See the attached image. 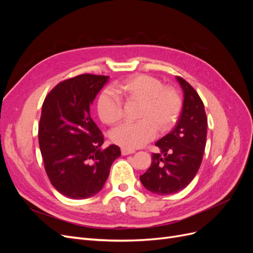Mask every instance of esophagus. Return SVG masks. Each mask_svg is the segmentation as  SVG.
Here are the masks:
<instances>
[{"mask_svg":"<svg viewBox=\"0 0 253 253\" xmlns=\"http://www.w3.org/2000/svg\"><path fill=\"white\" fill-rule=\"evenodd\" d=\"M135 151L134 150H128V149H126V148H122L121 149V154L122 155H129V154H133Z\"/></svg>","mask_w":253,"mask_h":253,"instance_id":"1","label":"esophagus"}]
</instances>
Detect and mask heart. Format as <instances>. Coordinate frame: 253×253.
<instances>
[{
    "label": "heart",
    "mask_w": 253,
    "mask_h": 253,
    "mask_svg": "<svg viewBox=\"0 0 253 253\" xmlns=\"http://www.w3.org/2000/svg\"><path fill=\"white\" fill-rule=\"evenodd\" d=\"M116 93L103 90L98 98L97 113L103 124L114 126L125 117L126 104H137L135 118L138 121L118 127L111 139L126 149H137L155 138L157 129L167 132L174 126L180 111V99L172 86L163 85L149 75H136L118 84Z\"/></svg>",
    "instance_id": "b5f03b06"
}]
</instances>
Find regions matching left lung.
Wrapping results in <instances>:
<instances>
[{"instance_id":"obj_1","label":"left lung","mask_w":253,"mask_h":253,"mask_svg":"<svg viewBox=\"0 0 253 253\" xmlns=\"http://www.w3.org/2000/svg\"><path fill=\"white\" fill-rule=\"evenodd\" d=\"M183 90V105L173 131L155 145L152 165L140 176L143 187L158 195H169L185 189L196 175L206 148L207 120L204 103L185 79L176 77Z\"/></svg>"}]
</instances>
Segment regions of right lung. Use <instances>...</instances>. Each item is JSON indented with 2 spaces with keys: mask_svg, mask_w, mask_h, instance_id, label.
Instances as JSON below:
<instances>
[{
  "mask_svg": "<svg viewBox=\"0 0 253 253\" xmlns=\"http://www.w3.org/2000/svg\"><path fill=\"white\" fill-rule=\"evenodd\" d=\"M108 80L84 74L61 81L42 105L39 145L45 171L57 191L73 200L97 194L121 155L116 144L101 149L103 134L89 115V104Z\"/></svg>",
  "mask_w": 253,
  "mask_h": 253,
  "instance_id": "add662e5",
  "label": "right lung"
}]
</instances>
